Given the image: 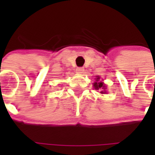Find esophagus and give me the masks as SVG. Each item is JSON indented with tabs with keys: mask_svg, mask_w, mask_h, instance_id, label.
I'll return each mask as SVG.
<instances>
[{
	"mask_svg": "<svg viewBox=\"0 0 155 155\" xmlns=\"http://www.w3.org/2000/svg\"><path fill=\"white\" fill-rule=\"evenodd\" d=\"M84 69L83 67H79L76 69V73H78V74H82L83 72H84Z\"/></svg>",
	"mask_w": 155,
	"mask_h": 155,
	"instance_id": "1",
	"label": "esophagus"
}]
</instances>
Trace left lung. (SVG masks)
<instances>
[{"label": "left lung", "mask_w": 155, "mask_h": 155, "mask_svg": "<svg viewBox=\"0 0 155 155\" xmlns=\"http://www.w3.org/2000/svg\"><path fill=\"white\" fill-rule=\"evenodd\" d=\"M100 79H101V77H99V76L95 78V81H96L93 84V85H94V88L95 90H100V89L103 90L104 91H101V94H104V93H106V91H105V87L106 86H105V84L102 81H100Z\"/></svg>", "instance_id": "obj_1"}]
</instances>
